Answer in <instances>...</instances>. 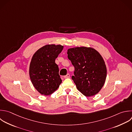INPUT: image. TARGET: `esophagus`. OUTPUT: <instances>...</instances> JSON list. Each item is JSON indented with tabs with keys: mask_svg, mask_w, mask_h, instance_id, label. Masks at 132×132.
<instances>
[{
	"mask_svg": "<svg viewBox=\"0 0 132 132\" xmlns=\"http://www.w3.org/2000/svg\"><path fill=\"white\" fill-rule=\"evenodd\" d=\"M70 74H67L66 75L64 76V78H70Z\"/></svg>",
	"mask_w": 132,
	"mask_h": 132,
	"instance_id": "esophagus-1",
	"label": "esophagus"
}]
</instances>
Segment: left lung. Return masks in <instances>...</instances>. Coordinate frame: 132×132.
Here are the masks:
<instances>
[{"label": "left lung", "mask_w": 132, "mask_h": 132, "mask_svg": "<svg viewBox=\"0 0 132 132\" xmlns=\"http://www.w3.org/2000/svg\"><path fill=\"white\" fill-rule=\"evenodd\" d=\"M68 57L75 68L72 79L85 96L96 94L104 86L107 75L105 61L91 47H77L68 50Z\"/></svg>", "instance_id": "1"}]
</instances>
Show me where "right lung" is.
I'll use <instances>...</instances> for the list:
<instances>
[{"mask_svg": "<svg viewBox=\"0 0 132 132\" xmlns=\"http://www.w3.org/2000/svg\"><path fill=\"white\" fill-rule=\"evenodd\" d=\"M63 46L48 44L39 49L33 55L29 66V76L32 85L41 94L49 95L62 82L55 59Z\"/></svg>", "mask_w": 132, "mask_h": 132, "instance_id": "obj_1", "label": "right lung"}]
</instances>
